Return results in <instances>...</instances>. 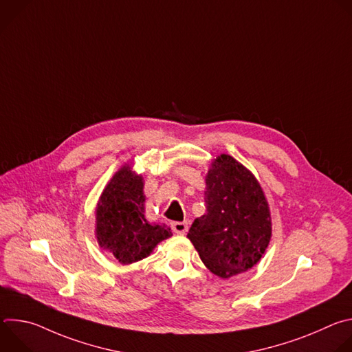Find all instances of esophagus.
<instances>
[{"mask_svg": "<svg viewBox=\"0 0 352 352\" xmlns=\"http://www.w3.org/2000/svg\"><path fill=\"white\" fill-rule=\"evenodd\" d=\"M171 228L175 234H185L188 231V223L185 221H174L171 223Z\"/></svg>", "mask_w": 352, "mask_h": 352, "instance_id": "1", "label": "esophagus"}]
</instances>
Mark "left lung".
Here are the masks:
<instances>
[{"mask_svg":"<svg viewBox=\"0 0 352 352\" xmlns=\"http://www.w3.org/2000/svg\"><path fill=\"white\" fill-rule=\"evenodd\" d=\"M205 200L208 212L186 235L200 259L221 278L252 269L272 238L270 209L255 175L220 155L208 171Z\"/></svg>","mask_w":352,"mask_h":352,"instance_id":"8db88e82","label":"left lung"}]
</instances>
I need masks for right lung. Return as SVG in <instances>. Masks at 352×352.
I'll return each instance as SVG.
<instances>
[{"label": "right lung", "mask_w": 352, "mask_h": 352, "mask_svg": "<svg viewBox=\"0 0 352 352\" xmlns=\"http://www.w3.org/2000/svg\"><path fill=\"white\" fill-rule=\"evenodd\" d=\"M143 178L121 167L110 179L96 208V238L121 263L131 265L153 252L173 235L166 224H150L144 217Z\"/></svg>", "instance_id": "1"}]
</instances>
